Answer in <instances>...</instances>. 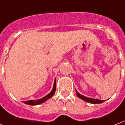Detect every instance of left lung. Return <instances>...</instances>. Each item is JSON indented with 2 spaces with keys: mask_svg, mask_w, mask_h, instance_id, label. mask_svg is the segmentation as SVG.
I'll list each match as a JSON object with an SVG mask.
<instances>
[{
  "mask_svg": "<svg viewBox=\"0 0 125 125\" xmlns=\"http://www.w3.org/2000/svg\"><path fill=\"white\" fill-rule=\"evenodd\" d=\"M76 95L78 96V97H79L80 99H83L84 101H86L88 103H90L93 104H97V103H103L104 101H102V100H99V99H91V98H89V97H86V96H84L83 95H82L81 94H79L78 92L76 91Z\"/></svg>",
  "mask_w": 125,
  "mask_h": 125,
  "instance_id": "obj_1",
  "label": "left lung"
}]
</instances>
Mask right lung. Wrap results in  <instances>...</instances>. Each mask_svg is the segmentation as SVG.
Wrapping results in <instances>:
<instances>
[{"label": "right lung", "instance_id": "add662e5", "mask_svg": "<svg viewBox=\"0 0 125 125\" xmlns=\"http://www.w3.org/2000/svg\"><path fill=\"white\" fill-rule=\"evenodd\" d=\"M55 91H56V81H54L53 89L52 90V91L49 94H48L46 96H44L43 98H42V99H38V100H36V101L30 100V101H25L24 103L26 104H29V105H37V104H39L42 103L44 102H45L46 101H47L49 99L51 98L52 96H53V94H54V93H55Z\"/></svg>", "mask_w": 125, "mask_h": 125}]
</instances>
